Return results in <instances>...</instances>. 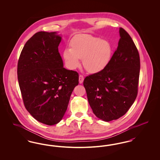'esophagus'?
Returning a JSON list of instances; mask_svg holds the SVG:
<instances>
[{
    "label": "esophagus",
    "mask_w": 160,
    "mask_h": 160,
    "mask_svg": "<svg viewBox=\"0 0 160 160\" xmlns=\"http://www.w3.org/2000/svg\"><path fill=\"white\" fill-rule=\"evenodd\" d=\"M84 77L82 75L79 76V83L80 84L82 83L83 82Z\"/></svg>",
    "instance_id": "obj_1"
}]
</instances>
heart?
Wrapping results in <instances>:
<instances>
[{
  "mask_svg": "<svg viewBox=\"0 0 160 160\" xmlns=\"http://www.w3.org/2000/svg\"><path fill=\"white\" fill-rule=\"evenodd\" d=\"M70 48L63 51V58L70 69L80 67L83 59L85 69L92 74L98 73L108 66L113 54V47L107 40L90 35H81L72 38Z\"/></svg>",
  "mask_w": 160,
  "mask_h": 160,
  "instance_id": "obj_1",
  "label": "heart"
}]
</instances>
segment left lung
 I'll return each mask as SVG.
<instances>
[{
  "label": "left lung",
  "mask_w": 160,
  "mask_h": 160,
  "mask_svg": "<svg viewBox=\"0 0 160 160\" xmlns=\"http://www.w3.org/2000/svg\"><path fill=\"white\" fill-rule=\"evenodd\" d=\"M118 46L108 66L84 80L87 97L95 115L109 122L125 114L138 91L140 62L137 47L129 34L119 29Z\"/></svg>",
  "instance_id": "left-lung-1"
}]
</instances>
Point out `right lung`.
Returning <instances> with one entry per match:
<instances>
[{"label": "right lung", "mask_w": 160, "mask_h": 160, "mask_svg": "<svg viewBox=\"0 0 160 160\" xmlns=\"http://www.w3.org/2000/svg\"><path fill=\"white\" fill-rule=\"evenodd\" d=\"M57 32H38L25 44L17 66L24 106L38 121L48 125L61 121L74 88L76 71L63 68Z\"/></svg>", "instance_id": "1"}]
</instances>
